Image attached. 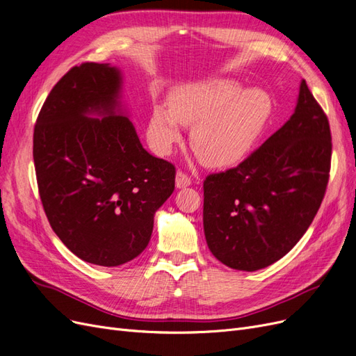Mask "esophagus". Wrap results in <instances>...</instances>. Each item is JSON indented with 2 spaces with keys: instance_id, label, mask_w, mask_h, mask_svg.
Listing matches in <instances>:
<instances>
[{
  "instance_id": "obj_1",
  "label": "esophagus",
  "mask_w": 356,
  "mask_h": 356,
  "mask_svg": "<svg viewBox=\"0 0 356 356\" xmlns=\"http://www.w3.org/2000/svg\"><path fill=\"white\" fill-rule=\"evenodd\" d=\"M175 184L178 188H184L191 184V178L186 174V172L178 170L177 172V178H175Z\"/></svg>"
}]
</instances>
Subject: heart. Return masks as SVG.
<instances>
[{
  "label": "heart",
  "mask_w": 356,
  "mask_h": 356,
  "mask_svg": "<svg viewBox=\"0 0 356 356\" xmlns=\"http://www.w3.org/2000/svg\"><path fill=\"white\" fill-rule=\"evenodd\" d=\"M270 111V96L264 90H242L233 80L215 79L178 89L169 108L156 106L148 136L156 152L168 154L179 141V124L193 126V152L204 165L227 168L251 152Z\"/></svg>",
  "instance_id": "obj_1"
}]
</instances>
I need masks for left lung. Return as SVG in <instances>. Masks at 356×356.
<instances>
[{"mask_svg":"<svg viewBox=\"0 0 356 356\" xmlns=\"http://www.w3.org/2000/svg\"><path fill=\"white\" fill-rule=\"evenodd\" d=\"M327 114L300 84L289 120L242 163L203 181V230L213 257L236 270L273 264L306 233L331 168Z\"/></svg>","mask_w":356,"mask_h":356,"instance_id":"8db88e82","label":"left lung"}]
</instances>
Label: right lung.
Returning a JSON list of instances; mask_svg holds the SVG:
<instances>
[{
    "label": "right lung",
    "instance_id": "add662e5",
    "mask_svg": "<svg viewBox=\"0 0 356 356\" xmlns=\"http://www.w3.org/2000/svg\"><path fill=\"white\" fill-rule=\"evenodd\" d=\"M120 84L110 63L72 67L41 106L32 148L53 232L72 254L104 267L145 250L177 174L170 161L147 153L131 120L117 114Z\"/></svg>",
    "mask_w": 356,
    "mask_h": 356
}]
</instances>
